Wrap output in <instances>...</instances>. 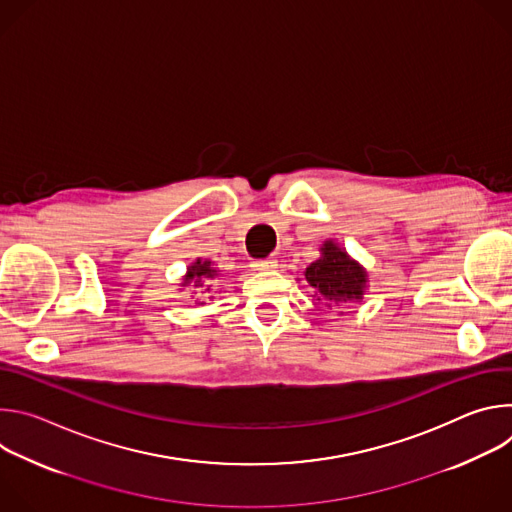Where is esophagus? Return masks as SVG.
Wrapping results in <instances>:
<instances>
[{"instance_id":"obj_1","label":"esophagus","mask_w":512,"mask_h":512,"mask_svg":"<svg viewBox=\"0 0 512 512\" xmlns=\"http://www.w3.org/2000/svg\"><path fill=\"white\" fill-rule=\"evenodd\" d=\"M251 267H255L257 271H271V269L277 267V261H275L273 257H269V259H259V261H253Z\"/></svg>"}]
</instances>
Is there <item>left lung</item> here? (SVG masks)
I'll return each instance as SVG.
<instances>
[{"label":"left lung","instance_id":"obj_1","mask_svg":"<svg viewBox=\"0 0 512 512\" xmlns=\"http://www.w3.org/2000/svg\"><path fill=\"white\" fill-rule=\"evenodd\" d=\"M314 296L324 300L326 308L360 302L367 294L369 273L334 239H326L320 247V257L304 271Z\"/></svg>","mask_w":512,"mask_h":512}]
</instances>
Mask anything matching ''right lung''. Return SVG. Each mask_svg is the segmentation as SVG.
<instances>
[{"mask_svg":"<svg viewBox=\"0 0 512 512\" xmlns=\"http://www.w3.org/2000/svg\"><path fill=\"white\" fill-rule=\"evenodd\" d=\"M218 277V269L214 267V263L210 259H194L188 267H186V273L182 277V283L180 287H188L192 285L194 289H200L202 294H206V291H210V281Z\"/></svg>","mask_w":512,"mask_h":512,"instance_id":"1","label":"right lung"}]
</instances>
